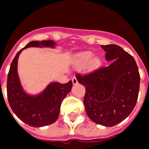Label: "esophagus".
Instances as JSON below:
<instances>
[{"label": "esophagus", "mask_w": 149, "mask_h": 149, "mask_svg": "<svg viewBox=\"0 0 149 149\" xmlns=\"http://www.w3.org/2000/svg\"><path fill=\"white\" fill-rule=\"evenodd\" d=\"M72 84H77L78 83L77 79V77H72Z\"/></svg>", "instance_id": "obj_1"}]
</instances>
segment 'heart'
Here are the masks:
<instances>
[{
    "label": "heart",
    "mask_w": 149,
    "mask_h": 149,
    "mask_svg": "<svg viewBox=\"0 0 149 149\" xmlns=\"http://www.w3.org/2000/svg\"><path fill=\"white\" fill-rule=\"evenodd\" d=\"M94 53L91 51H84L75 57V66L77 68H83L87 65L88 72H95L98 70L102 65V59L100 56H93Z\"/></svg>",
    "instance_id": "obj_1"
}]
</instances>
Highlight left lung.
I'll use <instances>...</instances> for the list:
<instances>
[{
	"label": "left lung",
	"instance_id": "8db88e82",
	"mask_svg": "<svg viewBox=\"0 0 149 149\" xmlns=\"http://www.w3.org/2000/svg\"><path fill=\"white\" fill-rule=\"evenodd\" d=\"M101 48L111 65L77 79L86 89L84 104L88 116L96 124L112 127L127 118L134 109L141 78L129 53L116 45Z\"/></svg>",
	"mask_w": 149,
	"mask_h": 149
}]
</instances>
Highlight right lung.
Listing matches in <instances>:
<instances>
[{
    "label": "right lung",
    "mask_w": 149,
    "mask_h": 149,
    "mask_svg": "<svg viewBox=\"0 0 149 149\" xmlns=\"http://www.w3.org/2000/svg\"><path fill=\"white\" fill-rule=\"evenodd\" d=\"M52 40L31 41L17 53L10 65L7 79V96L13 112L21 120L32 127L40 128L51 125L57 120L62 100L70 93L72 83L50 82L37 94L27 93L21 84L17 72L18 58L21 52L30 47L56 49Z\"/></svg>",
    "instance_id": "obj_1"
}]
</instances>
